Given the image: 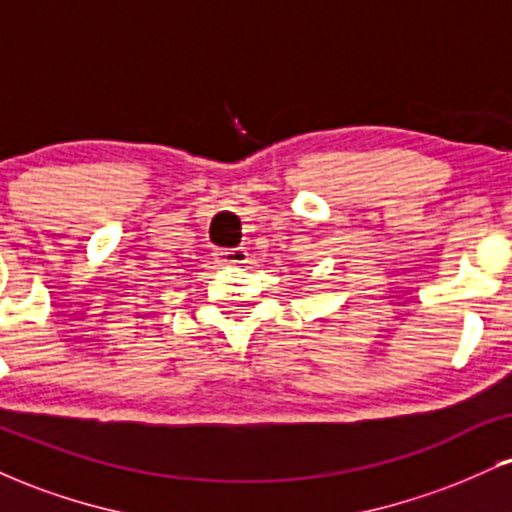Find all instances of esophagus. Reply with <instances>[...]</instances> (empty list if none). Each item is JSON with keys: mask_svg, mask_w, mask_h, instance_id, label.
Returning a JSON list of instances; mask_svg holds the SVG:
<instances>
[{"mask_svg": "<svg viewBox=\"0 0 512 512\" xmlns=\"http://www.w3.org/2000/svg\"><path fill=\"white\" fill-rule=\"evenodd\" d=\"M214 260L219 264H243L248 262V252L243 248H231V250H216Z\"/></svg>", "mask_w": 512, "mask_h": 512, "instance_id": "obj_1", "label": "esophagus"}]
</instances>
